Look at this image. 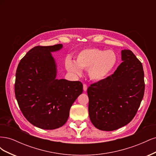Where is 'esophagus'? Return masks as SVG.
Here are the masks:
<instances>
[{
    "instance_id": "obj_1",
    "label": "esophagus",
    "mask_w": 156,
    "mask_h": 156,
    "mask_svg": "<svg viewBox=\"0 0 156 156\" xmlns=\"http://www.w3.org/2000/svg\"><path fill=\"white\" fill-rule=\"evenodd\" d=\"M87 88H88V87H87V84H83V90L84 92H86L87 90Z\"/></svg>"
}]
</instances>
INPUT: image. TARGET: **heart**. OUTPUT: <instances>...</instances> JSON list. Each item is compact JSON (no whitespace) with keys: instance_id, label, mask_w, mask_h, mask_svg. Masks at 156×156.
Masks as SVG:
<instances>
[{"instance_id":"1","label":"heart","mask_w":156,"mask_h":156,"mask_svg":"<svg viewBox=\"0 0 156 156\" xmlns=\"http://www.w3.org/2000/svg\"><path fill=\"white\" fill-rule=\"evenodd\" d=\"M118 62V56L112 50L90 48L77 55L75 62L68 58L66 68L75 75L82 74L81 69H88V76L94 81H101L111 74Z\"/></svg>"}]
</instances>
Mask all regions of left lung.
<instances>
[{
	"mask_svg": "<svg viewBox=\"0 0 156 156\" xmlns=\"http://www.w3.org/2000/svg\"><path fill=\"white\" fill-rule=\"evenodd\" d=\"M121 55L123 62L114 73L87 89L90 119L102 131H114L129 124L144 96L142 63L130 50H122Z\"/></svg>",
	"mask_w": 156,
	"mask_h": 156,
	"instance_id": "left-lung-1",
	"label": "left lung"
}]
</instances>
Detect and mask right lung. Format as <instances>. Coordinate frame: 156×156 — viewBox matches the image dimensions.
<instances>
[{"instance_id": "1", "label": "right lung", "mask_w": 156, "mask_h": 156, "mask_svg": "<svg viewBox=\"0 0 156 156\" xmlns=\"http://www.w3.org/2000/svg\"><path fill=\"white\" fill-rule=\"evenodd\" d=\"M62 44L36 46L19 63L15 95L19 107L30 123L43 129H55L67 122L70 108L83 92L80 81L56 79L52 52Z\"/></svg>"}]
</instances>
